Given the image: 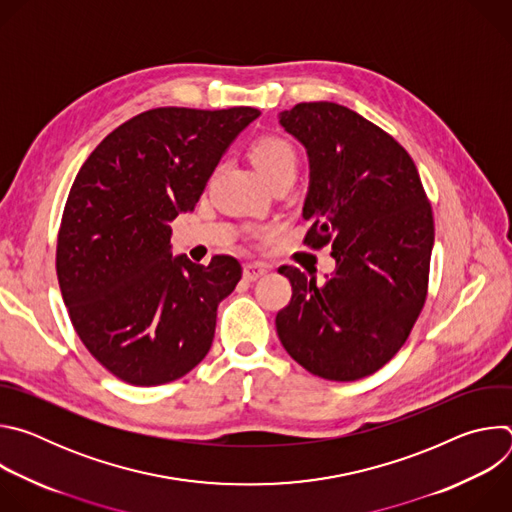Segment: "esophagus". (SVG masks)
I'll return each mask as SVG.
<instances>
[{
	"label": "esophagus",
	"instance_id": "esophagus-1",
	"mask_svg": "<svg viewBox=\"0 0 512 512\" xmlns=\"http://www.w3.org/2000/svg\"><path fill=\"white\" fill-rule=\"evenodd\" d=\"M265 273H267V267L261 265V263H247V265L243 267V277H245L247 281H257V279H261Z\"/></svg>",
	"mask_w": 512,
	"mask_h": 512
}]
</instances>
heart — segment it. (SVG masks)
<instances>
[{"instance_id":"b5f03b06","label":"heart","mask_w":512,"mask_h":512,"mask_svg":"<svg viewBox=\"0 0 512 512\" xmlns=\"http://www.w3.org/2000/svg\"><path fill=\"white\" fill-rule=\"evenodd\" d=\"M253 160L267 182L279 176L296 178L300 168L298 150L291 145L285 137L279 135H265L253 145Z\"/></svg>"}]
</instances>
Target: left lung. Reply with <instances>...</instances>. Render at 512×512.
<instances>
[{
    "mask_svg": "<svg viewBox=\"0 0 512 512\" xmlns=\"http://www.w3.org/2000/svg\"><path fill=\"white\" fill-rule=\"evenodd\" d=\"M279 123L310 158L304 243L330 245L336 259L324 283L279 267L291 283V300L275 318L279 340L316 377H369L399 352L423 310L431 204L403 145L348 107L298 103Z\"/></svg>",
    "mask_w": 512,
    "mask_h": 512,
    "instance_id": "left-lung-1",
    "label": "left lung"
}]
</instances>
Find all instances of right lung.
<instances>
[{
  "instance_id": "right-lung-1",
  "label": "right lung",
  "mask_w": 512,
  "mask_h": 512,
  "mask_svg": "<svg viewBox=\"0 0 512 512\" xmlns=\"http://www.w3.org/2000/svg\"><path fill=\"white\" fill-rule=\"evenodd\" d=\"M253 107L143 111L111 131L68 192L56 243L64 306L87 350L117 379L156 387L208 354L216 308L241 263L172 257L170 223L192 212Z\"/></svg>"
}]
</instances>
